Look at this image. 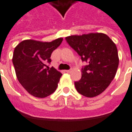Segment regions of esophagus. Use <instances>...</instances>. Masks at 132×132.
Wrapping results in <instances>:
<instances>
[{"instance_id": "34e87169", "label": "esophagus", "mask_w": 132, "mask_h": 132, "mask_svg": "<svg viewBox=\"0 0 132 132\" xmlns=\"http://www.w3.org/2000/svg\"><path fill=\"white\" fill-rule=\"evenodd\" d=\"M66 73H71V70H66Z\"/></svg>"}]
</instances>
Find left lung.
<instances>
[{
	"label": "left lung",
	"mask_w": 132,
	"mask_h": 132,
	"mask_svg": "<svg viewBox=\"0 0 132 132\" xmlns=\"http://www.w3.org/2000/svg\"><path fill=\"white\" fill-rule=\"evenodd\" d=\"M66 40L88 63L81 69L80 80L74 83L77 91L88 97L101 94L114 79L118 68L115 44L103 33L71 35Z\"/></svg>",
	"instance_id": "1"
}]
</instances>
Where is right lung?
Listing matches in <instances>:
<instances>
[{
    "mask_svg": "<svg viewBox=\"0 0 132 132\" xmlns=\"http://www.w3.org/2000/svg\"><path fill=\"white\" fill-rule=\"evenodd\" d=\"M62 41L63 38L51 42L27 39L14 49L13 63L18 80L30 95L44 98L56 90L62 74L54 67L49 69L46 63Z\"/></svg>",
    "mask_w": 132,
    "mask_h": 132,
    "instance_id": "1",
    "label": "right lung"
}]
</instances>
